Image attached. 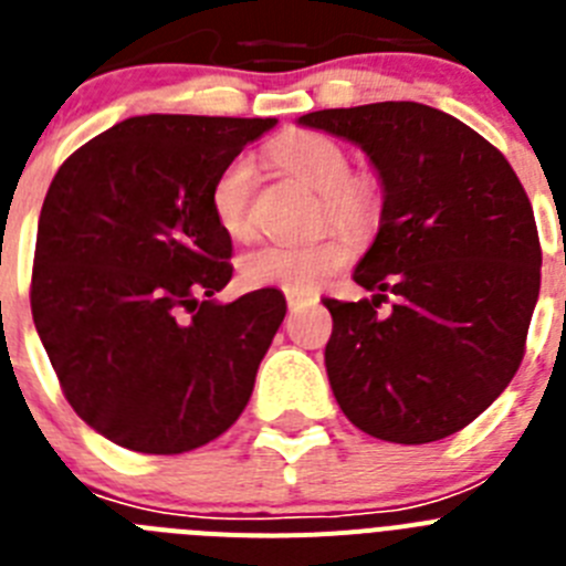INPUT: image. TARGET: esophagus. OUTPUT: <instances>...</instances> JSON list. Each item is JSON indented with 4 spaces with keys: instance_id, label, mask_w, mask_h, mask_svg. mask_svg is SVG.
<instances>
[{
    "instance_id": "obj_1",
    "label": "esophagus",
    "mask_w": 566,
    "mask_h": 566,
    "mask_svg": "<svg viewBox=\"0 0 566 566\" xmlns=\"http://www.w3.org/2000/svg\"><path fill=\"white\" fill-rule=\"evenodd\" d=\"M286 303H289V312H297V308L314 303V297L312 294H286Z\"/></svg>"
}]
</instances>
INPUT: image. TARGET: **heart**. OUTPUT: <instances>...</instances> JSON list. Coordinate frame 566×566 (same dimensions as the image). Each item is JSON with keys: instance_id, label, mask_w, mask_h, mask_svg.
Instances as JSON below:
<instances>
[{"instance_id": "b5f03b06", "label": "heart", "mask_w": 566, "mask_h": 566, "mask_svg": "<svg viewBox=\"0 0 566 566\" xmlns=\"http://www.w3.org/2000/svg\"><path fill=\"white\" fill-rule=\"evenodd\" d=\"M283 172L319 192V227H337L348 234H365L379 221L385 207L382 184L374 172L352 169V155L337 138L314 129L280 135L269 147ZM254 164L238 155L214 175L209 189V207L221 232L232 240H249L254 232L252 218ZM348 243L339 234L289 247L266 243L240 258V280L249 289H280L289 294H308L348 263Z\"/></svg>"}]
</instances>
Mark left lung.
Returning <instances> with one entry per match:
<instances>
[{
  "mask_svg": "<svg viewBox=\"0 0 566 566\" xmlns=\"http://www.w3.org/2000/svg\"><path fill=\"white\" fill-rule=\"evenodd\" d=\"M300 124L359 144L385 187L382 223L354 272L371 297L323 300L339 408L385 442L462 431L518 371L542 286L518 175L476 129L428 104L317 109Z\"/></svg>",
  "mask_w": 566,
  "mask_h": 566,
  "instance_id": "1",
  "label": "left lung"
}]
</instances>
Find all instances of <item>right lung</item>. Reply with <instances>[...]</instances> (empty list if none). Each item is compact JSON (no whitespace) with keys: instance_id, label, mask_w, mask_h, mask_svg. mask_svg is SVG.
Instances as JSON below:
<instances>
[{"instance_id":"right-lung-1","label":"right lung","mask_w":566,"mask_h":566,"mask_svg":"<svg viewBox=\"0 0 566 566\" xmlns=\"http://www.w3.org/2000/svg\"><path fill=\"white\" fill-rule=\"evenodd\" d=\"M274 118L135 115L59 167L39 214L30 312L62 394L109 442L175 457L227 433L286 300L214 303L232 238L209 189Z\"/></svg>"}]
</instances>
